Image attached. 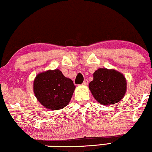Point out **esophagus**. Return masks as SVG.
I'll list each match as a JSON object with an SVG mask.
<instances>
[{"label": "esophagus", "mask_w": 152, "mask_h": 152, "mask_svg": "<svg viewBox=\"0 0 152 152\" xmlns=\"http://www.w3.org/2000/svg\"><path fill=\"white\" fill-rule=\"evenodd\" d=\"M88 83H89V82H88V80H87V79H86V80H84L83 85H88Z\"/></svg>", "instance_id": "obj_1"}]
</instances>
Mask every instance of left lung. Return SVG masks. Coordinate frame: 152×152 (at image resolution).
I'll list each match as a JSON object with an SVG mask.
<instances>
[{
	"mask_svg": "<svg viewBox=\"0 0 152 152\" xmlns=\"http://www.w3.org/2000/svg\"><path fill=\"white\" fill-rule=\"evenodd\" d=\"M124 76L115 69L99 68L94 73V80L89 85L94 98L104 105L119 102L126 91Z\"/></svg>",
	"mask_w": 152,
	"mask_h": 152,
	"instance_id": "left-lung-1",
	"label": "left lung"
}]
</instances>
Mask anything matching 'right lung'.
Here are the masks:
<instances>
[{
    "label": "right lung",
    "mask_w": 152,
    "mask_h": 152,
    "mask_svg": "<svg viewBox=\"0 0 152 152\" xmlns=\"http://www.w3.org/2000/svg\"><path fill=\"white\" fill-rule=\"evenodd\" d=\"M75 87L73 81L63 76L59 69L38 74L33 83L37 100L50 110L61 109L68 104Z\"/></svg>",
    "instance_id": "add662e5"
}]
</instances>
